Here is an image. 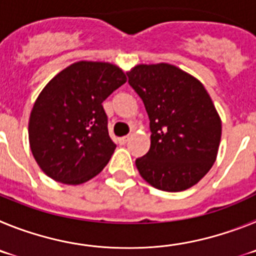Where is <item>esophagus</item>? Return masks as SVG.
<instances>
[{
  "label": "esophagus",
  "mask_w": 256,
  "mask_h": 256,
  "mask_svg": "<svg viewBox=\"0 0 256 256\" xmlns=\"http://www.w3.org/2000/svg\"><path fill=\"white\" fill-rule=\"evenodd\" d=\"M128 141H130V136H124V137H120V138H119V144H126Z\"/></svg>",
  "instance_id": "1"
}]
</instances>
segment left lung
Returning <instances> with one entry per match:
<instances>
[{
	"label": "left lung",
	"mask_w": 256,
	"mask_h": 256,
	"mask_svg": "<svg viewBox=\"0 0 256 256\" xmlns=\"http://www.w3.org/2000/svg\"><path fill=\"white\" fill-rule=\"evenodd\" d=\"M150 119L151 146L136 160L141 177L166 192L184 191L210 170L222 122L200 80L170 64L137 65L126 73Z\"/></svg>",
	"instance_id": "1"
}]
</instances>
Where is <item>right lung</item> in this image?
Instances as JSON below:
<instances>
[{
  "instance_id": "obj_1",
  "label": "right lung",
  "mask_w": 256,
  "mask_h": 256,
  "mask_svg": "<svg viewBox=\"0 0 256 256\" xmlns=\"http://www.w3.org/2000/svg\"><path fill=\"white\" fill-rule=\"evenodd\" d=\"M126 82L116 65L78 61L47 83L32 108L28 132L32 154L50 178L80 184L105 168L116 144L102 102Z\"/></svg>"
}]
</instances>
